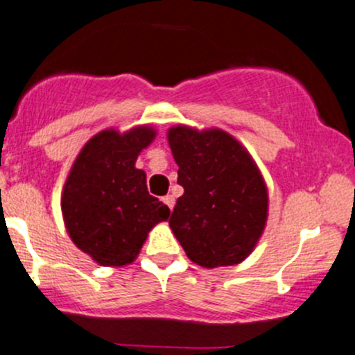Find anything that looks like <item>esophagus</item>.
Returning <instances> with one entry per match:
<instances>
[{
  "mask_svg": "<svg viewBox=\"0 0 355 355\" xmlns=\"http://www.w3.org/2000/svg\"><path fill=\"white\" fill-rule=\"evenodd\" d=\"M163 202L168 206V208L173 209V206H175V198H173V196H164Z\"/></svg>",
  "mask_w": 355,
  "mask_h": 355,
  "instance_id": "obj_1",
  "label": "esophagus"
}]
</instances>
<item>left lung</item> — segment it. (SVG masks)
<instances>
[{
	"instance_id": "1",
	"label": "left lung",
	"mask_w": 355,
	"mask_h": 355,
	"mask_svg": "<svg viewBox=\"0 0 355 355\" xmlns=\"http://www.w3.org/2000/svg\"><path fill=\"white\" fill-rule=\"evenodd\" d=\"M168 144L184 187L170 216L175 237L206 269L241 263L257 246L269 211L267 187L253 157L218 128L173 126Z\"/></svg>"
}]
</instances>
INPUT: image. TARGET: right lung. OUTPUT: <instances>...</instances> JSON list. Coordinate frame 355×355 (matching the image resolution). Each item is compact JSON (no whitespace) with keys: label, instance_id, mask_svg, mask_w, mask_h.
Returning a JSON list of instances; mask_svg holds the SVG:
<instances>
[{"label":"right lung","instance_id":"obj_1","mask_svg":"<svg viewBox=\"0 0 355 355\" xmlns=\"http://www.w3.org/2000/svg\"><path fill=\"white\" fill-rule=\"evenodd\" d=\"M156 137L150 126L104 130L76 157L62 192V215L72 243L104 267L132 263L170 208L149 194L135 161Z\"/></svg>","mask_w":355,"mask_h":355}]
</instances>
